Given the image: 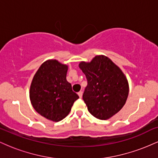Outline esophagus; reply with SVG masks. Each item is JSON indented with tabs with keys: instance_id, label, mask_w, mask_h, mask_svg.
Segmentation results:
<instances>
[{
	"instance_id": "esophagus-1",
	"label": "esophagus",
	"mask_w": 158,
	"mask_h": 158,
	"mask_svg": "<svg viewBox=\"0 0 158 158\" xmlns=\"http://www.w3.org/2000/svg\"><path fill=\"white\" fill-rule=\"evenodd\" d=\"M78 95H79V97H80V98L82 97V91L78 92Z\"/></svg>"
}]
</instances>
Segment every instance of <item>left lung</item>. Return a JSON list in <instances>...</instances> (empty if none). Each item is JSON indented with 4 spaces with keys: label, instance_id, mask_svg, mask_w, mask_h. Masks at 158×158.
Segmentation results:
<instances>
[{
    "label": "left lung",
    "instance_id": "1",
    "mask_svg": "<svg viewBox=\"0 0 158 158\" xmlns=\"http://www.w3.org/2000/svg\"><path fill=\"white\" fill-rule=\"evenodd\" d=\"M79 66L88 81L82 98L90 113L103 120L122 109L128 95L122 70L105 56H95L88 63L81 61Z\"/></svg>",
    "mask_w": 158,
    "mask_h": 158
}]
</instances>
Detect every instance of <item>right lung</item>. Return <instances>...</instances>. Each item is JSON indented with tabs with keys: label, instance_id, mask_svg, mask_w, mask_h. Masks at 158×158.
Instances as JSON below:
<instances>
[{
	"label": "right lung",
	"instance_id": "add662e5",
	"mask_svg": "<svg viewBox=\"0 0 158 158\" xmlns=\"http://www.w3.org/2000/svg\"><path fill=\"white\" fill-rule=\"evenodd\" d=\"M68 66L56 60L43 63L32 79L30 98L34 109L45 118L59 122L71 110L79 96L66 79Z\"/></svg>",
	"mask_w": 158,
	"mask_h": 158
}]
</instances>
